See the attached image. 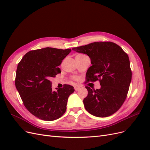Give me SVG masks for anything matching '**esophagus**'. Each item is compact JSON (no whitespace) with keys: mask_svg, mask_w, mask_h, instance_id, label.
<instances>
[{"mask_svg":"<svg viewBox=\"0 0 150 150\" xmlns=\"http://www.w3.org/2000/svg\"><path fill=\"white\" fill-rule=\"evenodd\" d=\"M74 89H75L76 91H78V90L80 89L81 86H79V85H74Z\"/></svg>","mask_w":150,"mask_h":150,"instance_id":"34e87169","label":"esophagus"}]
</instances>
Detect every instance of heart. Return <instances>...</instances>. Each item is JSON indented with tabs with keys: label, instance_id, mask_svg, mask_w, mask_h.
<instances>
[{
	"label": "heart",
	"instance_id": "1",
	"mask_svg": "<svg viewBox=\"0 0 150 150\" xmlns=\"http://www.w3.org/2000/svg\"><path fill=\"white\" fill-rule=\"evenodd\" d=\"M84 56L83 54H78V55H77L76 56ZM73 79H77V78L76 77H73Z\"/></svg>",
	"mask_w": 150,
	"mask_h": 150
}]
</instances>
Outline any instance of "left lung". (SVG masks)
Listing matches in <instances>:
<instances>
[{
	"label": "left lung",
	"instance_id": "1",
	"mask_svg": "<svg viewBox=\"0 0 150 150\" xmlns=\"http://www.w3.org/2000/svg\"><path fill=\"white\" fill-rule=\"evenodd\" d=\"M86 54L92 66L84 84L99 81L101 88L86 86L88 94L83 100L86 111L97 117H107L121 107L127 97L132 77L128 54L112 42H94L72 49Z\"/></svg>",
	"mask_w": 150,
	"mask_h": 150
}]
</instances>
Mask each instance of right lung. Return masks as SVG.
Wrapping results in <instances>:
<instances>
[{"label":"right lung","mask_w":150,"mask_h":150,"mask_svg":"<svg viewBox=\"0 0 150 150\" xmlns=\"http://www.w3.org/2000/svg\"><path fill=\"white\" fill-rule=\"evenodd\" d=\"M71 51V49L52 47L33 50L26 53L17 65L16 87L27 110L40 120H55L66 112L74 87L64 84L52 91L50 79L60 73L58 66Z\"/></svg>","instance_id":"1"}]
</instances>
